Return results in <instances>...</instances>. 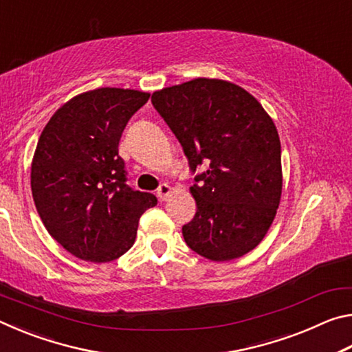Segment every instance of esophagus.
I'll use <instances>...</instances> for the list:
<instances>
[{
  "instance_id": "obj_1",
  "label": "esophagus",
  "mask_w": 352,
  "mask_h": 352,
  "mask_svg": "<svg viewBox=\"0 0 352 352\" xmlns=\"http://www.w3.org/2000/svg\"><path fill=\"white\" fill-rule=\"evenodd\" d=\"M174 192V189H172L169 184H166V183H163L162 186L158 188V190H157V195L160 197V200H168L169 199V195Z\"/></svg>"
}]
</instances>
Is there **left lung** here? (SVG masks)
Returning a JSON list of instances; mask_svg holds the SVG:
<instances>
[{
  "mask_svg": "<svg viewBox=\"0 0 352 352\" xmlns=\"http://www.w3.org/2000/svg\"><path fill=\"white\" fill-rule=\"evenodd\" d=\"M190 169L210 168L189 190L197 212L183 226L190 250L216 262L252 252L264 239L283 192L281 142L258 99L222 79L197 77L152 94Z\"/></svg>",
  "mask_w": 352,
  "mask_h": 352,
  "instance_id": "1",
  "label": "left lung"
}]
</instances>
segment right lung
Returning a JSON list of instances; mask_svg holds the SVG:
<instances>
[{
  "mask_svg": "<svg viewBox=\"0 0 352 352\" xmlns=\"http://www.w3.org/2000/svg\"><path fill=\"white\" fill-rule=\"evenodd\" d=\"M151 94L104 87L65 102L41 132L31 164L38 216L76 258L110 262L132 248L138 220L157 197L130 189L118 146Z\"/></svg>",
  "mask_w": 352,
  "mask_h": 352,
  "instance_id": "1",
  "label": "right lung"
}]
</instances>
